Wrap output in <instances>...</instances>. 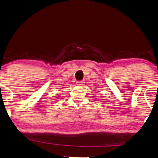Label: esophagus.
I'll return each mask as SVG.
<instances>
[{
	"instance_id": "esophagus-1",
	"label": "esophagus",
	"mask_w": 158,
	"mask_h": 158,
	"mask_svg": "<svg viewBox=\"0 0 158 158\" xmlns=\"http://www.w3.org/2000/svg\"><path fill=\"white\" fill-rule=\"evenodd\" d=\"M84 83H85L84 81H77V85H80V86L83 85Z\"/></svg>"
}]
</instances>
